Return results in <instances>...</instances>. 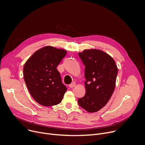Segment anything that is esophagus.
<instances>
[{
    "label": "esophagus",
    "instance_id": "34e87169",
    "mask_svg": "<svg viewBox=\"0 0 145 145\" xmlns=\"http://www.w3.org/2000/svg\"><path fill=\"white\" fill-rule=\"evenodd\" d=\"M75 85H76V83L74 82H72V83H71L69 85V87L71 88H72L74 87Z\"/></svg>",
    "mask_w": 145,
    "mask_h": 145
}]
</instances>
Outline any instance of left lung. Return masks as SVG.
Segmentation results:
<instances>
[{"label": "left lung", "mask_w": 145, "mask_h": 145, "mask_svg": "<svg viewBox=\"0 0 145 145\" xmlns=\"http://www.w3.org/2000/svg\"><path fill=\"white\" fill-rule=\"evenodd\" d=\"M85 66L86 94L78 99L79 105L89 113L97 112L106 105L115 90L118 69L113 59L97 49L79 53Z\"/></svg>", "instance_id": "left-lung-1"}]
</instances>
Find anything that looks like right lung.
<instances>
[{
	"label": "right lung",
	"instance_id": "1",
	"mask_svg": "<svg viewBox=\"0 0 145 145\" xmlns=\"http://www.w3.org/2000/svg\"><path fill=\"white\" fill-rule=\"evenodd\" d=\"M66 53V50L47 46L35 52L25 64L26 86L35 101L42 106L60 103L67 90L56 69Z\"/></svg>",
	"mask_w": 145,
	"mask_h": 145
}]
</instances>
